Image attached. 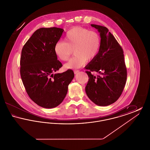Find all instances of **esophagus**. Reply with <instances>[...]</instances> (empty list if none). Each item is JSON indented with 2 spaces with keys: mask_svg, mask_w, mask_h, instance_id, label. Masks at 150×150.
Here are the masks:
<instances>
[{
  "mask_svg": "<svg viewBox=\"0 0 150 150\" xmlns=\"http://www.w3.org/2000/svg\"><path fill=\"white\" fill-rule=\"evenodd\" d=\"M79 72V70H74V74H77Z\"/></svg>",
  "mask_w": 150,
  "mask_h": 150,
  "instance_id": "obj_1",
  "label": "esophagus"
}]
</instances>
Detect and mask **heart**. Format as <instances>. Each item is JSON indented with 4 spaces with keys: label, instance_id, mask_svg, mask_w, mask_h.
Instances as JSON below:
<instances>
[{
    "label": "heart",
    "instance_id": "obj_1",
    "mask_svg": "<svg viewBox=\"0 0 150 150\" xmlns=\"http://www.w3.org/2000/svg\"><path fill=\"white\" fill-rule=\"evenodd\" d=\"M101 45L100 36L94 31L75 27L69 30L64 37V42H58L54 45V51L61 61H67L71 56L72 50L75 56L64 64L68 69L80 68L96 57Z\"/></svg>",
    "mask_w": 150,
    "mask_h": 150
}]
</instances>
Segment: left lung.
I'll return each mask as SVG.
<instances>
[{
  "label": "left lung",
  "instance_id": "8db88e82",
  "mask_svg": "<svg viewBox=\"0 0 150 150\" xmlns=\"http://www.w3.org/2000/svg\"><path fill=\"white\" fill-rule=\"evenodd\" d=\"M91 26L100 33L101 45L97 56L86 66L89 80L86 92L96 105L107 106L121 96L126 83L127 68L122 49L107 28ZM94 71L100 75L96 77L91 74Z\"/></svg>",
  "mask_w": 150,
  "mask_h": 150
}]
</instances>
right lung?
<instances>
[{"instance_id": "1", "label": "right lung", "mask_w": 150, "mask_h": 150, "mask_svg": "<svg viewBox=\"0 0 150 150\" xmlns=\"http://www.w3.org/2000/svg\"><path fill=\"white\" fill-rule=\"evenodd\" d=\"M64 29L36 30L22 50L20 74L30 98L39 106L52 108L64 100L74 77L71 70L56 73L62 64L57 60L54 47Z\"/></svg>"}]
</instances>
